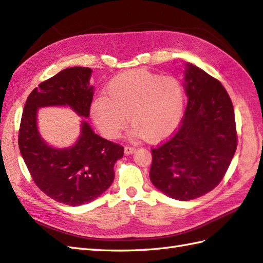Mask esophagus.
<instances>
[{"instance_id":"34e87169","label":"esophagus","mask_w":263,"mask_h":263,"mask_svg":"<svg viewBox=\"0 0 263 263\" xmlns=\"http://www.w3.org/2000/svg\"><path fill=\"white\" fill-rule=\"evenodd\" d=\"M136 153V148H133V147H125L124 148V154L125 155H132V154H135Z\"/></svg>"}]
</instances>
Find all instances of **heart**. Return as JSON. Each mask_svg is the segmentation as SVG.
I'll use <instances>...</instances> for the list:
<instances>
[{"label": "heart", "instance_id": "1", "mask_svg": "<svg viewBox=\"0 0 263 263\" xmlns=\"http://www.w3.org/2000/svg\"><path fill=\"white\" fill-rule=\"evenodd\" d=\"M184 105L185 93L177 78L131 70L113 78L104 96L92 100L89 111L105 138H119L130 117L133 137L159 142L180 125Z\"/></svg>", "mask_w": 263, "mask_h": 263}]
</instances>
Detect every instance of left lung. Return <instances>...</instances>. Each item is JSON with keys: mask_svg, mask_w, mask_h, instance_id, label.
I'll return each mask as SVG.
<instances>
[{"mask_svg": "<svg viewBox=\"0 0 263 263\" xmlns=\"http://www.w3.org/2000/svg\"><path fill=\"white\" fill-rule=\"evenodd\" d=\"M187 96L180 128L153 149L150 181L167 197L189 201L202 197L222 180L237 146L235 115L225 88L215 78L185 63Z\"/></svg>", "mask_w": 263, "mask_h": 263, "instance_id": "left-lung-1", "label": "left lung"}]
</instances>
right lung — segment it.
<instances>
[{"mask_svg":"<svg viewBox=\"0 0 263 263\" xmlns=\"http://www.w3.org/2000/svg\"><path fill=\"white\" fill-rule=\"evenodd\" d=\"M91 73V69L73 66L42 82L27 98L19 130L20 153L33 182L49 198L72 206L91 202L110 186L114 165L124 148L96 135L85 120L73 146L53 147L39 133L38 109L70 107L88 119L93 96Z\"/></svg>","mask_w":263,"mask_h":263,"instance_id":"right-lung-1","label":"right lung"}]
</instances>
